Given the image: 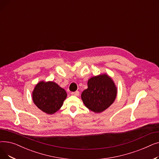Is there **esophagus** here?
<instances>
[{"label": "esophagus", "mask_w": 159, "mask_h": 159, "mask_svg": "<svg viewBox=\"0 0 159 159\" xmlns=\"http://www.w3.org/2000/svg\"><path fill=\"white\" fill-rule=\"evenodd\" d=\"M71 94L72 95H74V96H79V91H74V92H71Z\"/></svg>", "instance_id": "1"}]
</instances>
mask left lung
<instances>
[{
    "mask_svg": "<svg viewBox=\"0 0 159 159\" xmlns=\"http://www.w3.org/2000/svg\"><path fill=\"white\" fill-rule=\"evenodd\" d=\"M116 91L113 80L106 74H103L88 80V88L83 91L81 98L89 110L101 113L113 104Z\"/></svg>",
    "mask_w": 159,
    "mask_h": 159,
    "instance_id": "left-lung-1",
    "label": "left lung"
}]
</instances>
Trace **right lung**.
<instances>
[{
  "label": "right lung",
  "mask_w": 159,
  "mask_h": 159,
  "mask_svg": "<svg viewBox=\"0 0 159 159\" xmlns=\"http://www.w3.org/2000/svg\"><path fill=\"white\" fill-rule=\"evenodd\" d=\"M32 97L33 102L40 110L52 115L61 107L67 93L55 82L41 81L34 88Z\"/></svg>",
  "instance_id": "1"
}]
</instances>
